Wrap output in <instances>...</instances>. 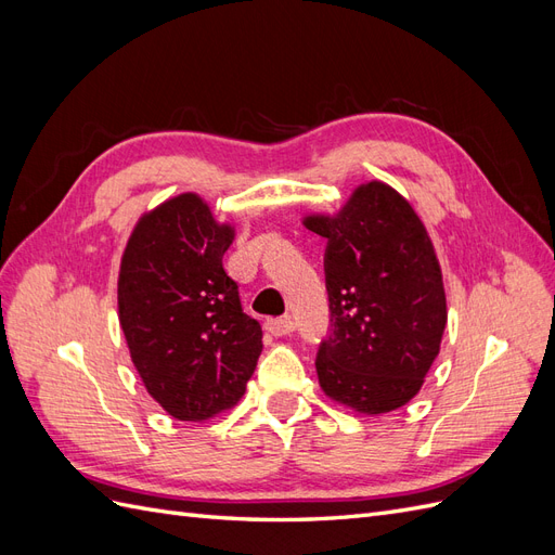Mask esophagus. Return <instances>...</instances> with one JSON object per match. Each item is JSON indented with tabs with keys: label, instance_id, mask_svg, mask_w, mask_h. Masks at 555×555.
Instances as JSON below:
<instances>
[{
	"label": "esophagus",
	"instance_id": "1",
	"mask_svg": "<svg viewBox=\"0 0 555 555\" xmlns=\"http://www.w3.org/2000/svg\"><path fill=\"white\" fill-rule=\"evenodd\" d=\"M296 328L294 319L292 317H275V319H268L266 322V331L275 335V338H282V335H292Z\"/></svg>",
	"mask_w": 555,
	"mask_h": 555
}]
</instances>
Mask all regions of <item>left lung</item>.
<instances>
[{
    "mask_svg": "<svg viewBox=\"0 0 555 555\" xmlns=\"http://www.w3.org/2000/svg\"><path fill=\"white\" fill-rule=\"evenodd\" d=\"M304 224L324 236L331 310L328 338L317 351L324 393L363 414L410 402L447 326L442 271L426 227L393 188L367 182L338 215Z\"/></svg>",
    "mask_w": 555,
    "mask_h": 555,
    "instance_id": "8db88e82",
    "label": "left lung"
}]
</instances>
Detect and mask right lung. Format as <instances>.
<instances>
[{
  "mask_svg": "<svg viewBox=\"0 0 555 555\" xmlns=\"http://www.w3.org/2000/svg\"><path fill=\"white\" fill-rule=\"evenodd\" d=\"M231 241L233 229L188 192L145 212L122 255L117 310L131 361L180 422L236 405L263 349L222 266Z\"/></svg>",
  "mask_w": 555,
  "mask_h": 555,
  "instance_id": "add662e5",
  "label": "right lung"
}]
</instances>
